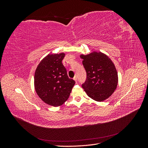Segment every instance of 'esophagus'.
Returning <instances> with one entry per match:
<instances>
[{"label": "esophagus", "instance_id": "1", "mask_svg": "<svg viewBox=\"0 0 148 148\" xmlns=\"http://www.w3.org/2000/svg\"><path fill=\"white\" fill-rule=\"evenodd\" d=\"M73 79L75 80V82H76V83H77V77H76V76H75V77L73 78Z\"/></svg>", "mask_w": 148, "mask_h": 148}]
</instances>
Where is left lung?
I'll return each instance as SVG.
<instances>
[{
  "label": "left lung",
  "instance_id": "left-lung-1",
  "mask_svg": "<svg viewBox=\"0 0 148 148\" xmlns=\"http://www.w3.org/2000/svg\"><path fill=\"white\" fill-rule=\"evenodd\" d=\"M87 78L82 88L87 95L97 102L111 96L118 84V73L114 62L105 53L93 51L81 54Z\"/></svg>",
  "mask_w": 148,
  "mask_h": 148
}]
</instances>
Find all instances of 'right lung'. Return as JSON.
I'll return each mask as SVG.
<instances>
[{"mask_svg":"<svg viewBox=\"0 0 148 148\" xmlns=\"http://www.w3.org/2000/svg\"><path fill=\"white\" fill-rule=\"evenodd\" d=\"M65 53H49L39 62L35 70L34 85L36 92L46 104L60 106L68 99L75 84L69 78L62 63Z\"/></svg>","mask_w":148,"mask_h":148,"instance_id":"add662e5","label":"right lung"}]
</instances>
